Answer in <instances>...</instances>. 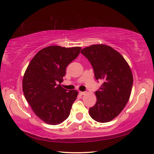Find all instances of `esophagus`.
<instances>
[{"label":"esophagus","instance_id":"esophagus-1","mask_svg":"<svg viewBox=\"0 0 154 154\" xmlns=\"http://www.w3.org/2000/svg\"><path fill=\"white\" fill-rule=\"evenodd\" d=\"M79 93L81 94V95H84L85 94H86V92H83V91H80Z\"/></svg>","mask_w":154,"mask_h":154}]
</instances>
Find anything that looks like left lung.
Returning a JSON list of instances; mask_svg holds the SVG:
<instances>
[{
    "label": "left lung",
    "instance_id": "left-lung-1",
    "mask_svg": "<svg viewBox=\"0 0 154 154\" xmlns=\"http://www.w3.org/2000/svg\"><path fill=\"white\" fill-rule=\"evenodd\" d=\"M81 53L91 62L95 79L103 81L95 92L97 102L89 109L90 116L97 122H110L129 100L133 85L131 69L122 55L109 45H91Z\"/></svg>",
    "mask_w": 154,
    "mask_h": 154
}]
</instances>
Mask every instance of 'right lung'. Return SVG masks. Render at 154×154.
<instances>
[{
	"label": "right lung",
	"mask_w": 154,
	"mask_h": 154,
	"mask_svg": "<svg viewBox=\"0 0 154 154\" xmlns=\"http://www.w3.org/2000/svg\"><path fill=\"white\" fill-rule=\"evenodd\" d=\"M81 47L50 45L42 49L29 63L22 89L32 111L45 123L60 124L69 116L78 91L61 86L67 65L80 53Z\"/></svg>",
	"instance_id": "1"
}]
</instances>
